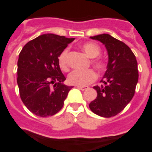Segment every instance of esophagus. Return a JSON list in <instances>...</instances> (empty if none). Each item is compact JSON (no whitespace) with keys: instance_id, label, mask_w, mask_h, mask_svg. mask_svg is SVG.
<instances>
[{"instance_id":"34e87169","label":"esophagus","mask_w":152,"mask_h":152,"mask_svg":"<svg viewBox=\"0 0 152 152\" xmlns=\"http://www.w3.org/2000/svg\"><path fill=\"white\" fill-rule=\"evenodd\" d=\"M77 88L80 89H81V90H86V89H89V87L88 86H77Z\"/></svg>"}]
</instances>
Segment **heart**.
Listing matches in <instances>:
<instances>
[{"label": "heart", "instance_id": "b5f03b06", "mask_svg": "<svg viewBox=\"0 0 152 152\" xmlns=\"http://www.w3.org/2000/svg\"><path fill=\"white\" fill-rule=\"evenodd\" d=\"M81 50L86 53V55L91 58H94L98 57L101 53L100 47L94 42H86L81 45ZM67 55H68V49H65L62 51L58 58V63L60 69L63 72H66L68 70L67 64ZM93 66L94 68L102 72L105 68V63L102 59L94 58L92 60ZM97 79V75L95 72L92 69L86 71H73L67 76V81L71 85L79 86H85L93 83Z\"/></svg>", "mask_w": 152, "mask_h": 152}]
</instances>
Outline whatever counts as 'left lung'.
Returning a JSON list of instances; mask_svg holds the SVG:
<instances>
[{
    "label": "left lung",
    "instance_id": "8db88e82",
    "mask_svg": "<svg viewBox=\"0 0 152 152\" xmlns=\"http://www.w3.org/2000/svg\"><path fill=\"white\" fill-rule=\"evenodd\" d=\"M105 45L108 63L101 86H94L97 98L89 103L94 113L102 117L119 114L133 99L138 80L136 57L124 42L109 34L90 37Z\"/></svg>",
    "mask_w": 152,
    "mask_h": 152
}]
</instances>
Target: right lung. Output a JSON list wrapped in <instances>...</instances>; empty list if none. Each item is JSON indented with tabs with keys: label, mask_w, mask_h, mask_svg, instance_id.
<instances>
[{
	"label": "right lung",
	"mask_w": 152,
	"mask_h": 152,
	"mask_svg": "<svg viewBox=\"0 0 152 152\" xmlns=\"http://www.w3.org/2000/svg\"><path fill=\"white\" fill-rule=\"evenodd\" d=\"M74 38L44 34L30 40L19 53L18 83L19 94L27 108L36 115H53L63 107L72 86L66 80L58 58Z\"/></svg>",
	"instance_id": "obj_1"
}]
</instances>
